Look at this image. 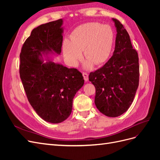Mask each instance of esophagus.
Returning <instances> with one entry per match:
<instances>
[{
	"label": "esophagus",
	"instance_id": "34e87169",
	"mask_svg": "<svg viewBox=\"0 0 160 160\" xmlns=\"http://www.w3.org/2000/svg\"><path fill=\"white\" fill-rule=\"evenodd\" d=\"M82 73H83V76L84 80H85V81H88V79H89L88 72H82Z\"/></svg>",
	"mask_w": 160,
	"mask_h": 160
}]
</instances>
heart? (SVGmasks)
I'll use <instances>...</instances> for the list:
<instances>
[{"label": "heart", "instance_id": "1", "mask_svg": "<svg viewBox=\"0 0 160 160\" xmlns=\"http://www.w3.org/2000/svg\"><path fill=\"white\" fill-rule=\"evenodd\" d=\"M113 45V32L107 25L92 22L77 27L72 32L71 40L65 41L62 45L64 57L69 63L75 66L83 57L95 65L103 63L108 59Z\"/></svg>", "mask_w": 160, "mask_h": 160}]
</instances>
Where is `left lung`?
Returning a JSON list of instances; mask_svg holds the SVG:
<instances>
[{
	"instance_id": "8db88e82",
	"label": "left lung",
	"mask_w": 160,
	"mask_h": 160,
	"mask_svg": "<svg viewBox=\"0 0 160 160\" xmlns=\"http://www.w3.org/2000/svg\"><path fill=\"white\" fill-rule=\"evenodd\" d=\"M113 21L117 28L113 55L103 67L91 72L89 79L95 88L97 108L105 115L115 118L133 102L139 85V65L128 31L118 19Z\"/></svg>"
}]
</instances>
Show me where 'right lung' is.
I'll return each mask as SVG.
<instances>
[{
    "instance_id": "add662e5",
    "label": "right lung",
    "mask_w": 160,
    "mask_h": 160,
    "mask_svg": "<svg viewBox=\"0 0 160 160\" xmlns=\"http://www.w3.org/2000/svg\"><path fill=\"white\" fill-rule=\"evenodd\" d=\"M62 19L43 24L32 31L20 53L19 73L31 105L47 122L58 123L68 118L72 99L84 84L77 69L52 61L43 63L41 53L60 54L62 42Z\"/></svg>"
}]
</instances>
